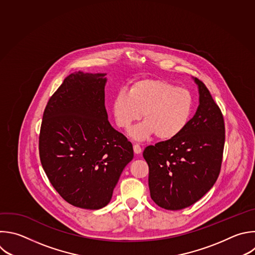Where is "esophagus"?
<instances>
[{"label":"esophagus","instance_id":"1","mask_svg":"<svg viewBox=\"0 0 255 255\" xmlns=\"http://www.w3.org/2000/svg\"><path fill=\"white\" fill-rule=\"evenodd\" d=\"M133 149H134V152L136 154H140L142 152V147L139 144H134L133 145Z\"/></svg>","mask_w":255,"mask_h":255}]
</instances>
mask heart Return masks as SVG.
<instances>
[{
  "label": "heart",
  "instance_id": "obj_1",
  "mask_svg": "<svg viewBox=\"0 0 255 255\" xmlns=\"http://www.w3.org/2000/svg\"><path fill=\"white\" fill-rule=\"evenodd\" d=\"M116 124L129 129L143 114L144 122L130 130V136L142 141L152 135L162 140L178 136L187 126L194 98L186 88L160 79H142L131 85L129 92L120 90L112 103Z\"/></svg>",
  "mask_w": 255,
  "mask_h": 255
}]
</instances>
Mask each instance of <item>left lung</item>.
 <instances>
[{
	"label": "left lung",
	"mask_w": 255,
	"mask_h": 255,
	"mask_svg": "<svg viewBox=\"0 0 255 255\" xmlns=\"http://www.w3.org/2000/svg\"><path fill=\"white\" fill-rule=\"evenodd\" d=\"M199 106L176 137L147 146L152 200L167 210H180L198 201L216 182L222 163L225 126L222 112L205 84L195 78Z\"/></svg>",
	"instance_id": "8db88e82"
}]
</instances>
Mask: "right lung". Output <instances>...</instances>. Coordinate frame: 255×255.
I'll return each instance as SVG.
<instances>
[{
  "instance_id": "right-lung-1",
  "label": "right lung",
  "mask_w": 255,
  "mask_h": 255,
  "mask_svg": "<svg viewBox=\"0 0 255 255\" xmlns=\"http://www.w3.org/2000/svg\"><path fill=\"white\" fill-rule=\"evenodd\" d=\"M104 73L66 77L49 99L39 135L44 171L60 196L84 209L106 206L133 146L108 120Z\"/></svg>"
}]
</instances>
